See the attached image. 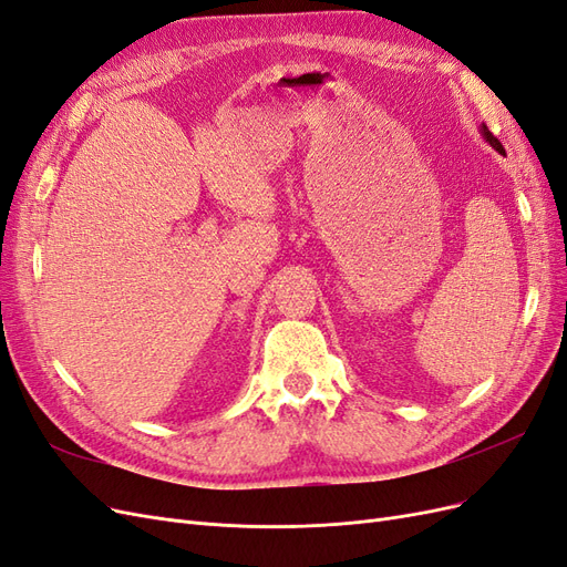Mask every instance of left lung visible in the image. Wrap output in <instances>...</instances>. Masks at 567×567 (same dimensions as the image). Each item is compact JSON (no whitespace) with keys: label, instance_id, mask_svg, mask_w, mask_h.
<instances>
[{"label":"left lung","instance_id":"obj_1","mask_svg":"<svg viewBox=\"0 0 567 567\" xmlns=\"http://www.w3.org/2000/svg\"><path fill=\"white\" fill-rule=\"evenodd\" d=\"M480 134H483V140H485V142H487V144H489V146H492L494 151H499V153H502V156H504V153H506V151H504L502 142H499V140H496V136H494V134H492V132L487 130V125H485V123H483V125H480Z\"/></svg>","mask_w":567,"mask_h":567}]
</instances>
